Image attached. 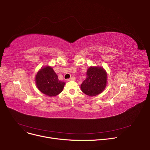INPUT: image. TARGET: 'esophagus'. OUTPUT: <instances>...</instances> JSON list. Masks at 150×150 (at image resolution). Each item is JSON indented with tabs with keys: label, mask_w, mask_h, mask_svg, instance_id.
<instances>
[{
	"label": "esophagus",
	"mask_w": 150,
	"mask_h": 150,
	"mask_svg": "<svg viewBox=\"0 0 150 150\" xmlns=\"http://www.w3.org/2000/svg\"><path fill=\"white\" fill-rule=\"evenodd\" d=\"M76 80V78L75 76H72L70 78H69V79L67 80V81H75Z\"/></svg>",
	"instance_id": "1"
}]
</instances>
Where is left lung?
I'll return each instance as SVG.
<instances>
[{
    "mask_svg": "<svg viewBox=\"0 0 150 150\" xmlns=\"http://www.w3.org/2000/svg\"><path fill=\"white\" fill-rule=\"evenodd\" d=\"M86 78L81 84V91L89 96H96L104 91L106 86L107 74L103 67H90Z\"/></svg>",
    "mask_w": 150,
    "mask_h": 150,
    "instance_id": "8db88e82",
    "label": "left lung"
}]
</instances>
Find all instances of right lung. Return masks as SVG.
Instances as JSON below:
<instances>
[{
    "instance_id": "obj_1",
    "label": "right lung",
    "mask_w": 150,
    "mask_h": 150,
    "mask_svg": "<svg viewBox=\"0 0 150 150\" xmlns=\"http://www.w3.org/2000/svg\"><path fill=\"white\" fill-rule=\"evenodd\" d=\"M35 81L38 89L49 97L58 95L62 91L65 85L64 82L58 80V75L50 66L43 67L38 71Z\"/></svg>"
}]
</instances>
